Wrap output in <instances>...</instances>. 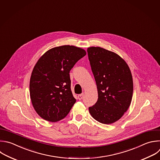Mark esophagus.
<instances>
[{"label": "esophagus", "instance_id": "esophagus-1", "mask_svg": "<svg viewBox=\"0 0 160 160\" xmlns=\"http://www.w3.org/2000/svg\"><path fill=\"white\" fill-rule=\"evenodd\" d=\"M83 94L82 93V94H80V95H78V98L80 100H82V98H83Z\"/></svg>", "mask_w": 160, "mask_h": 160}]
</instances>
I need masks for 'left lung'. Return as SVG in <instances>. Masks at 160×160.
Masks as SVG:
<instances>
[{
    "label": "left lung",
    "mask_w": 160,
    "mask_h": 160,
    "mask_svg": "<svg viewBox=\"0 0 160 160\" xmlns=\"http://www.w3.org/2000/svg\"><path fill=\"white\" fill-rule=\"evenodd\" d=\"M98 91V100L88 108L97 121L109 124L118 121L129 108L133 93L131 70L116 53L100 47L87 48Z\"/></svg>",
    "instance_id": "8db88e82"
}]
</instances>
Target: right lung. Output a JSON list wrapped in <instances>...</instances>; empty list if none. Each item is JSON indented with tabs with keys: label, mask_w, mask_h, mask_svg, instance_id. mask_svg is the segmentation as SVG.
I'll list each match as a JSON object with an SVG mask.
<instances>
[{
	"label": "right lung",
	"mask_w": 160,
	"mask_h": 160,
	"mask_svg": "<svg viewBox=\"0 0 160 160\" xmlns=\"http://www.w3.org/2000/svg\"><path fill=\"white\" fill-rule=\"evenodd\" d=\"M86 55L84 49L65 45L47 51L34 66L30 97L37 114L49 122L65 118L76 99L71 90L70 71Z\"/></svg>",
	"instance_id": "obj_1"
}]
</instances>
